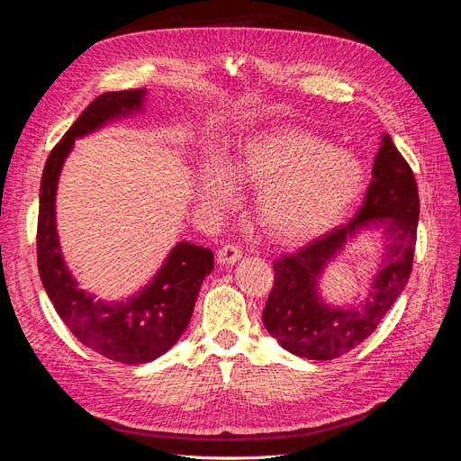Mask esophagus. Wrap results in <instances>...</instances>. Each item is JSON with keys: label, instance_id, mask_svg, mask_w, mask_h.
Wrapping results in <instances>:
<instances>
[{"label": "esophagus", "instance_id": "esophagus-1", "mask_svg": "<svg viewBox=\"0 0 461 461\" xmlns=\"http://www.w3.org/2000/svg\"><path fill=\"white\" fill-rule=\"evenodd\" d=\"M240 258H242V252L239 249V246H234V244L222 246L217 252V263H221V265H234Z\"/></svg>", "mask_w": 461, "mask_h": 461}]
</instances>
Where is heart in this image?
Returning a JSON list of instances; mask_svg holds the SVG:
<instances>
[{"label": "heart", "mask_w": 461, "mask_h": 461, "mask_svg": "<svg viewBox=\"0 0 461 461\" xmlns=\"http://www.w3.org/2000/svg\"><path fill=\"white\" fill-rule=\"evenodd\" d=\"M240 183L259 188L256 213L276 240L302 242L344 217L366 185V167L313 132L283 129L249 138L232 167L213 163L200 198L212 212L239 202Z\"/></svg>", "instance_id": "obj_1"}]
</instances>
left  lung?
I'll list each match as a JSON object with an SVG mask.
<instances>
[{
  "instance_id": "obj_1",
  "label": "left lung",
  "mask_w": 461,
  "mask_h": 461,
  "mask_svg": "<svg viewBox=\"0 0 461 461\" xmlns=\"http://www.w3.org/2000/svg\"><path fill=\"white\" fill-rule=\"evenodd\" d=\"M417 221L420 194L413 173L390 136L383 134L356 217L273 263L275 285L263 310L265 329L285 350L305 359L327 361L354 350L406 288ZM371 230H382L384 254L366 298L344 306L329 304L318 292L320 276L348 245Z\"/></svg>"
}]
</instances>
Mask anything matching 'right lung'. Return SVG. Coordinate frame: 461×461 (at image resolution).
<instances>
[{"mask_svg":"<svg viewBox=\"0 0 461 461\" xmlns=\"http://www.w3.org/2000/svg\"><path fill=\"white\" fill-rule=\"evenodd\" d=\"M146 95V88L97 95L51 149L40 183L36 246L41 285L55 312L82 344L127 366L148 364L176 344L190 323L203 278L213 269V252L192 242H178L144 288L124 300H97L78 286L67 267L55 222V196L75 140L113 121L144 113Z\"/></svg>","mask_w":461,"mask_h":461,"instance_id":"right-lung-1","label":"right lung"}]
</instances>
